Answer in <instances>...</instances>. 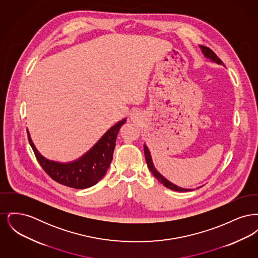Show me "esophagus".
Returning a JSON list of instances; mask_svg holds the SVG:
<instances>
[{
  "label": "esophagus",
  "instance_id": "34e87169",
  "mask_svg": "<svg viewBox=\"0 0 258 258\" xmlns=\"http://www.w3.org/2000/svg\"><path fill=\"white\" fill-rule=\"evenodd\" d=\"M133 118H134V119H135V117H133Z\"/></svg>",
  "mask_w": 258,
  "mask_h": 258
}]
</instances>
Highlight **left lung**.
Returning <instances> with one entry per match:
<instances>
[{"instance_id": "1", "label": "left lung", "mask_w": 258, "mask_h": 258, "mask_svg": "<svg viewBox=\"0 0 258 258\" xmlns=\"http://www.w3.org/2000/svg\"><path fill=\"white\" fill-rule=\"evenodd\" d=\"M199 48L201 49L202 54L204 55V57L209 60V61H213L215 63H218V64H221L222 67H224V63L222 62L221 59L212 51V50L206 47V46H203V45H199ZM144 154H145V159H146V162H147L148 167L150 169V171L153 173V175L158 179V181L163 184L164 186H166L167 188H170L172 190H175V191H189V190H192V188H184V187H181V186H178L177 184H173L169 180H167L165 177H163L160 172L157 170V168L155 167L154 165V162L152 160V156H151V153L149 151L146 144H144ZM198 188V187H197Z\"/></svg>"}]
</instances>
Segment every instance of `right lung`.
Masks as SVG:
<instances>
[{
    "mask_svg": "<svg viewBox=\"0 0 258 258\" xmlns=\"http://www.w3.org/2000/svg\"><path fill=\"white\" fill-rule=\"evenodd\" d=\"M125 122L126 119L123 118L115 123L84 155L69 162H59L44 158L37 151L28 130L27 134L30 145L43 170L57 183L81 189L93 186L105 176L113 159L117 135Z\"/></svg>",
    "mask_w": 258,
    "mask_h": 258,
    "instance_id": "right-lung-1",
    "label": "right lung"
}]
</instances>
